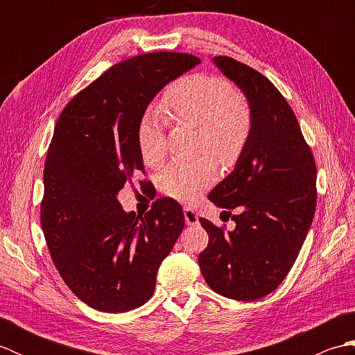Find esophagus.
I'll use <instances>...</instances> for the list:
<instances>
[{
    "instance_id": "34e87169",
    "label": "esophagus",
    "mask_w": 355,
    "mask_h": 355,
    "mask_svg": "<svg viewBox=\"0 0 355 355\" xmlns=\"http://www.w3.org/2000/svg\"><path fill=\"white\" fill-rule=\"evenodd\" d=\"M184 220L187 225H197L198 224V214L195 212L192 207H184Z\"/></svg>"
}]
</instances>
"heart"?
Instances as JSON below:
<instances>
[{"label":"heart","instance_id":"1","mask_svg":"<svg viewBox=\"0 0 355 355\" xmlns=\"http://www.w3.org/2000/svg\"><path fill=\"white\" fill-rule=\"evenodd\" d=\"M160 108L172 120L200 126V149L210 150L224 164L235 163L250 140V107L227 80L218 76L191 74L178 79L166 89ZM137 141L145 163L160 164L166 155L163 119L154 114L143 117ZM216 173V162L209 154L177 160L160 173V187L171 198L192 201L214 183Z\"/></svg>","mask_w":355,"mask_h":355}]
</instances>
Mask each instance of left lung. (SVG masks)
Returning a JSON list of instances; mask_svg holds the SVG:
<instances>
[{
	"label": "left lung",
	"instance_id": "obj_1",
	"mask_svg": "<svg viewBox=\"0 0 355 355\" xmlns=\"http://www.w3.org/2000/svg\"><path fill=\"white\" fill-rule=\"evenodd\" d=\"M214 64L244 93L253 130L244 153L209 200L238 207L235 230L225 232L200 218L209 233L198 263L215 293L256 300L275 291L288 275L314 218L315 163L291 107L271 82L229 56Z\"/></svg>",
	"mask_w": 355,
	"mask_h": 355
}]
</instances>
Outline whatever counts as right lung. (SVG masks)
Returning a JSON list of instances; mask_svg holds the SVG:
<instances>
[{
    "label": "right lung",
    "instance_id": "right-lung-1",
    "mask_svg": "<svg viewBox=\"0 0 355 355\" xmlns=\"http://www.w3.org/2000/svg\"><path fill=\"white\" fill-rule=\"evenodd\" d=\"M200 64L157 51L111 67L64 108L45 157L41 224L67 286L94 310L125 313L155 288L157 271L184 227L175 200L145 216L125 212L117 193L145 171L137 130L157 93Z\"/></svg>",
    "mask_w": 355,
    "mask_h": 355
}]
</instances>
